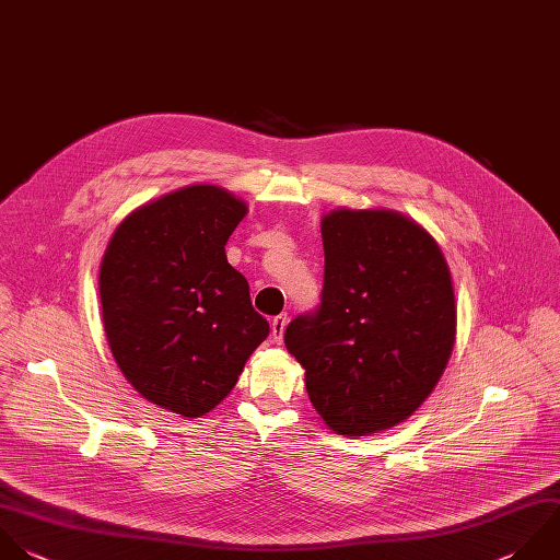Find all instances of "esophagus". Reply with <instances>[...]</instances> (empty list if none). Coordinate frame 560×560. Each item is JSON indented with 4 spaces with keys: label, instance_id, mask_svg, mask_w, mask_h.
<instances>
[{
    "label": "esophagus",
    "instance_id": "34e87169",
    "mask_svg": "<svg viewBox=\"0 0 560 560\" xmlns=\"http://www.w3.org/2000/svg\"><path fill=\"white\" fill-rule=\"evenodd\" d=\"M287 322H289V315H287V313H280L278 317H273V322H271V337H273L276 343H282Z\"/></svg>",
    "mask_w": 560,
    "mask_h": 560
}]
</instances>
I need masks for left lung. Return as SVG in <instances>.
<instances>
[{
  "label": "left lung",
  "instance_id": "8db88e82",
  "mask_svg": "<svg viewBox=\"0 0 560 560\" xmlns=\"http://www.w3.org/2000/svg\"><path fill=\"white\" fill-rule=\"evenodd\" d=\"M324 287L284 330L306 392L341 435L411 416L440 381L455 341V295L435 241L389 210H337L322 221Z\"/></svg>",
  "mask_w": 560,
  "mask_h": 560
}]
</instances>
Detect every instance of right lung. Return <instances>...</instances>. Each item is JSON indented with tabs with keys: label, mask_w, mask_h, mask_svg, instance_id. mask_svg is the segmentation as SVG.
<instances>
[{
	"label": "right lung",
	"mask_w": 560,
	"mask_h": 560,
	"mask_svg": "<svg viewBox=\"0 0 560 560\" xmlns=\"http://www.w3.org/2000/svg\"><path fill=\"white\" fill-rule=\"evenodd\" d=\"M247 206L188 186L127 217L103 258L101 302L112 354L151 402L197 418L236 385L269 322L225 256Z\"/></svg>",
	"instance_id": "obj_1"
}]
</instances>
